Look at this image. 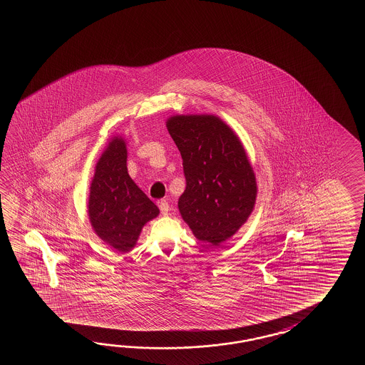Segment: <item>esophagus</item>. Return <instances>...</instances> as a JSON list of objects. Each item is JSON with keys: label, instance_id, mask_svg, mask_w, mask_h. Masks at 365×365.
I'll return each instance as SVG.
<instances>
[{"label": "esophagus", "instance_id": "34e87169", "mask_svg": "<svg viewBox=\"0 0 365 365\" xmlns=\"http://www.w3.org/2000/svg\"><path fill=\"white\" fill-rule=\"evenodd\" d=\"M159 209H160V212L163 215H168V212H170V203L167 201L159 202Z\"/></svg>", "mask_w": 365, "mask_h": 365}]
</instances>
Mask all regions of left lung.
<instances>
[{
  "instance_id": "1",
  "label": "left lung",
  "mask_w": 365,
  "mask_h": 365,
  "mask_svg": "<svg viewBox=\"0 0 365 365\" xmlns=\"http://www.w3.org/2000/svg\"><path fill=\"white\" fill-rule=\"evenodd\" d=\"M167 129L182 158L186 189L179 210L198 240L220 245L255 209L257 181L245 148L215 115H175Z\"/></svg>"
}]
</instances>
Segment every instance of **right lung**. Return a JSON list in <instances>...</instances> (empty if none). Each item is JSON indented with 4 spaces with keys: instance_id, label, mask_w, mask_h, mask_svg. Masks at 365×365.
<instances>
[{
    "instance_id": "1",
    "label": "right lung",
    "mask_w": 365,
    "mask_h": 365,
    "mask_svg": "<svg viewBox=\"0 0 365 365\" xmlns=\"http://www.w3.org/2000/svg\"><path fill=\"white\" fill-rule=\"evenodd\" d=\"M126 159V140L112 137L95 165L87 203L93 232L121 253L130 252L143 225L159 215L155 203L129 176Z\"/></svg>"
}]
</instances>
